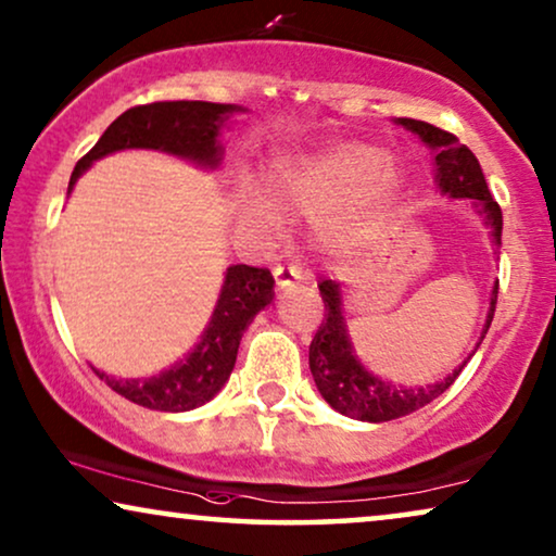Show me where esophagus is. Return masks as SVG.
<instances>
[{
	"label": "esophagus",
	"instance_id": "esophagus-1",
	"mask_svg": "<svg viewBox=\"0 0 556 556\" xmlns=\"http://www.w3.org/2000/svg\"><path fill=\"white\" fill-rule=\"evenodd\" d=\"M273 276H276V283L280 288H288L303 280V270L299 263H286V265H276V268H273Z\"/></svg>",
	"mask_w": 556,
	"mask_h": 556
}]
</instances>
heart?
Instances as JSON below:
<instances>
[{"instance_id":"heart-1","label":"heart","mask_w":556,"mask_h":556,"mask_svg":"<svg viewBox=\"0 0 556 556\" xmlns=\"http://www.w3.org/2000/svg\"><path fill=\"white\" fill-rule=\"evenodd\" d=\"M397 189V174L387 156L367 143H337L316 154L280 164L265 179V194L280 210L308 215L333 212L352 202L356 217L369 219L382 212ZM242 212L261 227L276 225V215L263 200L250 194Z\"/></svg>"}]
</instances>
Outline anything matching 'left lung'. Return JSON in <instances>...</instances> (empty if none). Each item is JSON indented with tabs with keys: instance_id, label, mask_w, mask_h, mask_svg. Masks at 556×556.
<instances>
[{
	"instance_id": "left-lung-1",
	"label": "left lung",
	"mask_w": 556,
	"mask_h": 556,
	"mask_svg": "<svg viewBox=\"0 0 556 556\" xmlns=\"http://www.w3.org/2000/svg\"><path fill=\"white\" fill-rule=\"evenodd\" d=\"M409 131H415L428 147L435 151V164H438V185L445 194L451 197H468L476 200L481 207L485 223L491 225L493 240L501 245V227H504V217H501L498 202L493 200L485 185V177L481 172V164L473 156L466 143H458V136L443 128L428 124V121H415V118H400ZM324 299V321L318 326L314 341L308 346V367L314 375V382L321 392V397L329 402L333 409H339L341 415L354 417V420L364 422H387L405 417L415 409L430 405L432 400L440 397L455 379H458V367L453 375H447L443 382L432 387H415V390H402L382 379L371 377L367 369L356 362L352 354V344H349L344 316H341V301H339V288L333 280H321L318 283ZM498 299V280L493 288L491 311L485 318V331L493 321V311H496ZM481 337V341H483ZM470 359V356H468ZM466 364V362H463Z\"/></svg>"
}]
</instances>
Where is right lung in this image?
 <instances>
[{
    "instance_id": "1",
    "label": "right lung",
    "mask_w": 556,
    "mask_h": 556,
    "mask_svg": "<svg viewBox=\"0 0 556 556\" xmlns=\"http://www.w3.org/2000/svg\"><path fill=\"white\" fill-rule=\"evenodd\" d=\"M235 105L207 101H159L134 105L105 128L101 139L75 164L71 187L96 159L121 149H162L169 154L192 159L204 166H217L223 147L217 134ZM273 280L268 268L232 265L225 273V286L204 337L177 367L149 379H116L93 369L121 397L159 413H185L210 402L227 382L242 331L257 311L273 301Z\"/></svg>"
}]
</instances>
